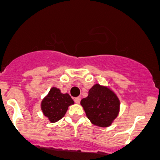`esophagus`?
I'll return each mask as SVG.
<instances>
[{
    "mask_svg": "<svg viewBox=\"0 0 160 160\" xmlns=\"http://www.w3.org/2000/svg\"><path fill=\"white\" fill-rule=\"evenodd\" d=\"M74 101H75V103H77V104H79V103L80 102V98H74Z\"/></svg>",
    "mask_w": 160,
    "mask_h": 160,
    "instance_id": "obj_1",
    "label": "esophagus"
}]
</instances>
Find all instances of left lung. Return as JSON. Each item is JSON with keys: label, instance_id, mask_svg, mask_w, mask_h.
I'll use <instances>...</instances> for the list:
<instances>
[{"label": "left lung", "instance_id": "1", "mask_svg": "<svg viewBox=\"0 0 160 160\" xmlns=\"http://www.w3.org/2000/svg\"><path fill=\"white\" fill-rule=\"evenodd\" d=\"M80 104L93 125L106 128L112 124L120 110V101L110 88L94 84L89 90L88 96Z\"/></svg>", "mask_w": 160, "mask_h": 160}]
</instances>
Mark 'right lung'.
<instances>
[{
    "label": "right lung",
    "instance_id": "add662e5",
    "mask_svg": "<svg viewBox=\"0 0 160 160\" xmlns=\"http://www.w3.org/2000/svg\"><path fill=\"white\" fill-rule=\"evenodd\" d=\"M73 104L74 101L68 93H62L58 88H52L42 101L41 109L49 122L54 123L60 120L65 115L69 106Z\"/></svg>",
    "mask_w": 160,
    "mask_h": 160
}]
</instances>
